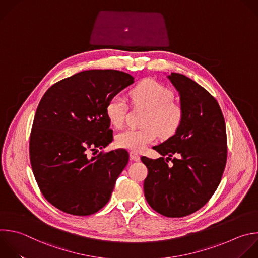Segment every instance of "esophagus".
Returning a JSON list of instances; mask_svg holds the SVG:
<instances>
[{"label":"esophagus","instance_id":"esophagus-1","mask_svg":"<svg viewBox=\"0 0 258 258\" xmlns=\"http://www.w3.org/2000/svg\"><path fill=\"white\" fill-rule=\"evenodd\" d=\"M130 158L133 161H140V156L136 152H130Z\"/></svg>","mask_w":258,"mask_h":258}]
</instances>
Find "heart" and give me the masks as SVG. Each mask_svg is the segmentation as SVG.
Instances as JSON below:
<instances>
[{
    "label": "heart",
    "mask_w": 258,
    "mask_h": 258,
    "mask_svg": "<svg viewBox=\"0 0 258 258\" xmlns=\"http://www.w3.org/2000/svg\"><path fill=\"white\" fill-rule=\"evenodd\" d=\"M131 102L135 107L147 109L143 125L144 128H126L115 137L119 148L141 152L155 141L157 133L162 138H169L179 128L183 111L175 103L174 93L159 82L146 79L141 81L130 91ZM128 104L124 97L115 95L106 105V115L110 123L120 127L124 123Z\"/></svg>",
    "instance_id": "heart-1"
}]
</instances>
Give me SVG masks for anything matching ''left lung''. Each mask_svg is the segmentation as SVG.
<instances>
[{"label": "left lung", "mask_w": 258, "mask_h": 258, "mask_svg": "<svg viewBox=\"0 0 258 258\" xmlns=\"http://www.w3.org/2000/svg\"><path fill=\"white\" fill-rule=\"evenodd\" d=\"M168 78L179 92L183 118L172 137L153 147L162 157L141 158L148 168L144 192L157 213L181 218L203 208L218 188L227 162V134L214 96L184 75Z\"/></svg>", "instance_id": "1"}]
</instances>
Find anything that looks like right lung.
<instances>
[{
  "label": "right lung",
  "mask_w": 258,
  "mask_h": 258,
  "mask_svg": "<svg viewBox=\"0 0 258 258\" xmlns=\"http://www.w3.org/2000/svg\"><path fill=\"white\" fill-rule=\"evenodd\" d=\"M133 83V76L116 70L83 71L53 84L41 98L30 134V163L41 194L58 210L89 216L108 203L128 153L89 157L88 151L112 142L107 102Z\"/></svg>",
  "instance_id": "right-lung-1"
}]
</instances>
